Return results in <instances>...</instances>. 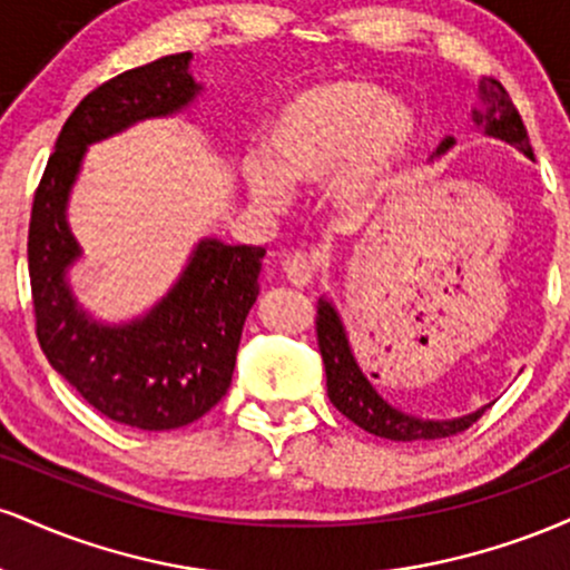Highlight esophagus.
Wrapping results in <instances>:
<instances>
[{
    "label": "esophagus",
    "mask_w": 570,
    "mask_h": 570,
    "mask_svg": "<svg viewBox=\"0 0 570 570\" xmlns=\"http://www.w3.org/2000/svg\"><path fill=\"white\" fill-rule=\"evenodd\" d=\"M284 273H286V281H289L292 286H297V289H303V286L311 284L313 278H316V259L311 257V254H289L284 263Z\"/></svg>",
    "instance_id": "1"
}]
</instances>
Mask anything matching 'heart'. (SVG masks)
I'll use <instances>...</instances> for the list:
<instances>
[{
  "label": "heart",
  "mask_w": 570,
  "mask_h": 570,
  "mask_svg": "<svg viewBox=\"0 0 570 570\" xmlns=\"http://www.w3.org/2000/svg\"><path fill=\"white\" fill-rule=\"evenodd\" d=\"M415 115L362 80H324L292 94L267 126V158L240 160L248 198L284 212L289 187H322L345 217H364L415 141Z\"/></svg>",
  "instance_id": "obj_1"
}]
</instances>
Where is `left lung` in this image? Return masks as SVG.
Listing matches in <instances>:
<instances>
[{
    "mask_svg": "<svg viewBox=\"0 0 570 570\" xmlns=\"http://www.w3.org/2000/svg\"><path fill=\"white\" fill-rule=\"evenodd\" d=\"M480 104L482 107L472 109L474 126L490 139H501L520 149L525 158L533 160V147L528 139V130L522 126V117L517 107L503 90L501 82L482 80L480 82ZM455 147V136H444L440 147H436L434 158ZM318 351H322L324 370H326V394L330 402L343 412L348 421L356 423L358 429L370 431V434L383 436V440L394 442H417V440H442V436L458 434V431L469 429L476 417L485 412V407L469 412L461 417H421L394 407L389 399L377 394V389L358 367L356 356H353L348 332H345L343 318H340L337 305L330 297L318 299Z\"/></svg>",
    "mask_w": 570,
    "mask_h": 570,
    "instance_id": "obj_1",
    "label": "left lung"
}]
</instances>
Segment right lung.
Listing matches in <instances>:
<instances>
[{"label": "right lung", "instance_id": "add662e5", "mask_svg": "<svg viewBox=\"0 0 570 570\" xmlns=\"http://www.w3.org/2000/svg\"><path fill=\"white\" fill-rule=\"evenodd\" d=\"M189 61L193 53L158 58L85 96L58 134L31 206L29 278L39 345L85 402L141 431L187 426L227 394L265 248L206 235L149 311L104 322L71 289L69 271L82 259V246L67 212L90 144L193 107L203 85L189 75Z\"/></svg>", "mask_w": 570, "mask_h": 570}]
</instances>
